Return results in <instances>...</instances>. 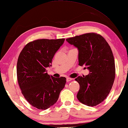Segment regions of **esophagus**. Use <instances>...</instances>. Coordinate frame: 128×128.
Listing matches in <instances>:
<instances>
[{"mask_svg":"<svg viewBox=\"0 0 128 128\" xmlns=\"http://www.w3.org/2000/svg\"><path fill=\"white\" fill-rule=\"evenodd\" d=\"M72 80V78H69V77H67L66 78V81L67 82H69V81H70Z\"/></svg>","mask_w":128,"mask_h":128,"instance_id":"obj_1","label":"esophagus"}]
</instances>
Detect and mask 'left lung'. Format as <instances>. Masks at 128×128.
Listing matches in <instances>:
<instances>
[{
	"label": "left lung",
	"instance_id": "8db88e82",
	"mask_svg": "<svg viewBox=\"0 0 128 128\" xmlns=\"http://www.w3.org/2000/svg\"><path fill=\"white\" fill-rule=\"evenodd\" d=\"M78 48L79 66L90 73L75 79L80 86L76 97L81 103L95 106L108 96L115 77V60L105 39L96 33H87L66 39Z\"/></svg>",
	"mask_w": 128,
	"mask_h": 128
}]
</instances>
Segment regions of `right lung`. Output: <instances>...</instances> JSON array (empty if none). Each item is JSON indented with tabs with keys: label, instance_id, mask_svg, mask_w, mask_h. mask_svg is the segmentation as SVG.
<instances>
[{
	"label": "right lung",
	"instance_id": "right-lung-1",
	"mask_svg": "<svg viewBox=\"0 0 128 128\" xmlns=\"http://www.w3.org/2000/svg\"><path fill=\"white\" fill-rule=\"evenodd\" d=\"M65 38L38 39L23 48L17 64L18 82L24 97L32 106L46 110L56 102L66 83V77L48 75L46 68Z\"/></svg>",
	"mask_w": 128,
	"mask_h": 128
}]
</instances>
